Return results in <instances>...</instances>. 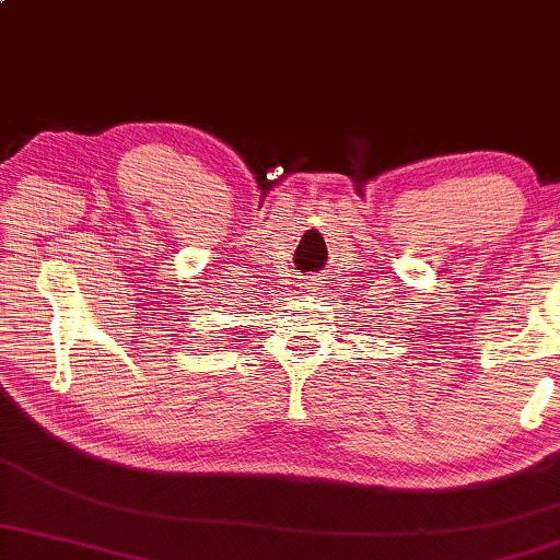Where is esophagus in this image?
<instances>
[{
  "label": "esophagus",
  "mask_w": 560,
  "mask_h": 560,
  "mask_svg": "<svg viewBox=\"0 0 560 560\" xmlns=\"http://www.w3.org/2000/svg\"><path fill=\"white\" fill-rule=\"evenodd\" d=\"M306 289H308V291H318V283H315V281H308V283H306Z\"/></svg>",
  "instance_id": "1"
}]
</instances>
